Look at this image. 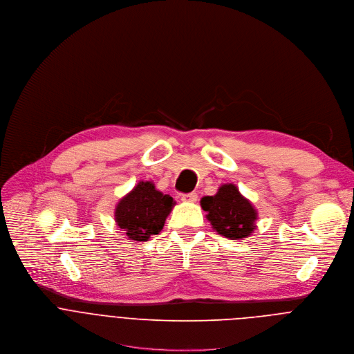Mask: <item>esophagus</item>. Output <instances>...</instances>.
<instances>
[{"label":"esophagus","mask_w":354,"mask_h":354,"mask_svg":"<svg viewBox=\"0 0 354 354\" xmlns=\"http://www.w3.org/2000/svg\"><path fill=\"white\" fill-rule=\"evenodd\" d=\"M198 199V194L196 192H189V194H184L181 196L183 202H195Z\"/></svg>","instance_id":"obj_1"}]
</instances>
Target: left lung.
Masks as SVG:
<instances>
[{
	"label": "left lung",
	"instance_id": "8db88e82",
	"mask_svg": "<svg viewBox=\"0 0 354 354\" xmlns=\"http://www.w3.org/2000/svg\"><path fill=\"white\" fill-rule=\"evenodd\" d=\"M201 206L212 227L230 240L244 239L255 229L257 212L234 184L222 185L214 196H203Z\"/></svg>",
	"mask_w": 354,
	"mask_h": 354
}]
</instances>
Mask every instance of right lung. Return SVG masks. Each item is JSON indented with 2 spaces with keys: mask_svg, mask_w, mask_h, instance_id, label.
Masks as SVG:
<instances>
[{
  "mask_svg": "<svg viewBox=\"0 0 354 354\" xmlns=\"http://www.w3.org/2000/svg\"><path fill=\"white\" fill-rule=\"evenodd\" d=\"M174 199L155 188L151 181H140L115 207V222L135 241H147L159 234L170 215Z\"/></svg>",
  "mask_w": 354,
  "mask_h": 354,
  "instance_id": "obj_1",
  "label": "right lung"
}]
</instances>
